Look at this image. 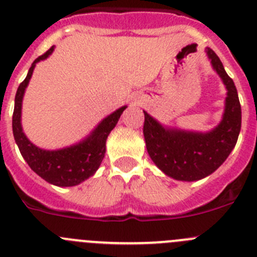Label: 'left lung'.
I'll return each instance as SVG.
<instances>
[{
    "instance_id": "obj_1",
    "label": "left lung",
    "mask_w": 257,
    "mask_h": 257,
    "mask_svg": "<svg viewBox=\"0 0 257 257\" xmlns=\"http://www.w3.org/2000/svg\"><path fill=\"white\" fill-rule=\"evenodd\" d=\"M206 54L227 90L217 126L206 133L169 128L143 110V134L149 157L164 174L177 181H198L213 173L235 148L241 131V105L233 80L213 50L207 47Z\"/></svg>"
}]
</instances>
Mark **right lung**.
Here are the masks:
<instances>
[{"instance_id":"right-lung-1","label":"right lung","mask_w":257,"mask_h":257,"mask_svg":"<svg viewBox=\"0 0 257 257\" xmlns=\"http://www.w3.org/2000/svg\"><path fill=\"white\" fill-rule=\"evenodd\" d=\"M52 51H54V46L47 50L44 55L37 57L32 62L31 68L29 69L26 79L20 84L16 96H15L12 132H14L15 142L22 157L35 173L54 186L73 187L78 186L89 177L94 176L96 169L99 168L105 156L106 138L116 125L121 113L126 109V105L109 114L86 138L70 147L56 149V151H46L31 143L22 131V99H24L25 90L29 85L36 64L41 60L47 59L52 54Z\"/></svg>"}]
</instances>
